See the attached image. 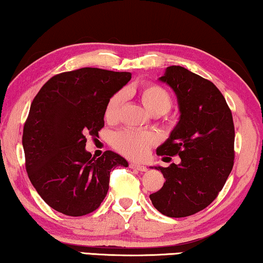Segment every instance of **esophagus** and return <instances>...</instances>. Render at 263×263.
Returning a JSON list of instances; mask_svg holds the SVG:
<instances>
[{
    "mask_svg": "<svg viewBox=\"0 0 263 263\" xmlns=\"http://www.w3.org/2000/svg\"><path fill=\"white\" fill-rule=\"evenodd\" d=\"M129 167H130L132 169H135V171H139V172H145V171H147V167H145V165L140 164V163L132 162V163H129Z\"/></svg>",
    "mask_w": 263,
    "mask_h": 263,
    "instance_id": "1",
    "label": "esophagus"
}]
</instances>
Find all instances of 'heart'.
Masks as SVG:
<instances>
[{
	"mask_svg": "<svg viewBox=\"0 0 263 263\" xmlns=\"http://www.w3.org/2000/svg\"><path fill=\"white\" fill-rule=\"evenodd\" d=\"M139 96L143 106L152 114L161 115L172 107V98L163 87L155 83H147L139 89ZM123 103V94L115 92L108 100L104 108V119L107 122H114L118 119L120 108ZM156 143V136L151 132L123 129L111 136V144L121 154L130 159H142L152 145Z\"/></svg>",
	"mask_w": 263,
	"mask_h": 263,
	"instance_id": "b5f03b06",
	"label": "heart"
}]
</instances>
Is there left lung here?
I'll return each instance as SVG.
<instances>
[{"label": "left lung", "instance_id": "left-lung-1", "mask_svg": "<svg viewBox=\"0 0 263 263\" xmlns=\"http://www.w3.org/2000/svg\"><path fill=\"white\" fill-rule=\"evenodd\" d=\"M159 80L175 91L181 116L156 154L179 155L181 162L155 167L165 182L149 197L163 215L185 217L208 207L232 172L235 157L233 115L215 84L183 67H168Z\"/></svg>", "mask_w": 263, "mask_h": 263}]
</instances>
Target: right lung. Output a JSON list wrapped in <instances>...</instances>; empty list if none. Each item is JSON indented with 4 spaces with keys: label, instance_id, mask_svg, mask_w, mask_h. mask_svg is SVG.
Here are the masks:
<instances>
[{
    "label": "right lung",
    "instance_id": "obj_1",
    "mask_svg": "<svg viewBox=\"0 0 263 263\" xmlns=\"http://www.w3.org/2000/svg\"><path fill=\"white\" fill-rule=\"evenodd\" d=\"M132 74L100 68L61 72L48 80L31 102L22 144L31 184L52 209L82 216L100 207L111 169L128 162L107 151L99 159L86 151L87 136H99L104 108Z\"/></svg>",
    "mask_w": 263,
    "mask_h": 263
}]
</instances>
